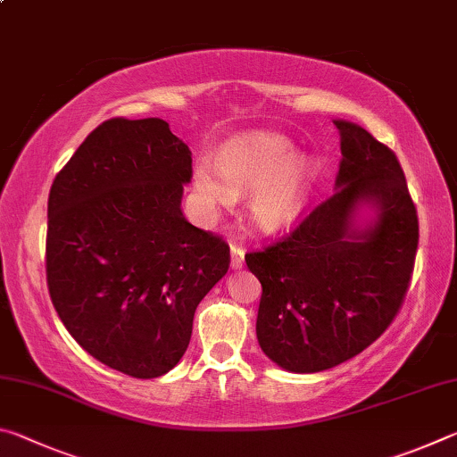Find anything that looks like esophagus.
I'll return each mask as SVG.
<instances>
[{
	"label": "esophagus",
	"instance_id": "obj_1",
	"mask_svg": "<svg viewBox=\"0 0 457 457\" xmlns=\"http://www.w3.org/2000/svg\"><path fill=\"white\" fill-rule=\"evenodd\" d=\"M229 253H231V268H234V270L242 268L244 266V253H245L244 247L237 245V244H231Z\"/></svg>",
	"mask_w": 457,
	"mask_h": 457
}]
</instances>
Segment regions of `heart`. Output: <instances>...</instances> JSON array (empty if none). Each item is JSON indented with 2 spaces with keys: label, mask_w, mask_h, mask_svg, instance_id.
Masks as SVG:
<instances>
[{
  "label": "heart",
  "mask_w": 457,
  "mask_h": 457,
  "mask_svg": "<svg viewBox=\"0 0 457 457\" xmlns=\"http://www.w3.org/2000/svg\"><path fill=\"white\" fill-rule=\"evenodd\" d=\"M220 169L210 161L193 167V189L207 210L231 207L236 197H250V218L262 231L290 228L311 197L316 165L296 157L294 145L280 135L237 137L220 153Z\"/></svg>",
  "instance_id": "heart-1"
}]
</instances>
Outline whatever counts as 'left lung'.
Wrapping results in <instances>:
<instances>
[{"label": "left lung", "instance_id": "obj_1", "mask_svg": "<svg viewBox=\"0 0 457 457\" xmlns=\"http://www.w3.org/2000/svg\"><path fill=\"white\" fill-rule=\"evenodd\" d=\"M340 133L337 191L264 250L245 253L262 284L258 343L292 373H319L353 359L389 328L411 282L420 220L389 146L353 122ZM361 203L378 221L352 228Z\"/></svg>", "mask_w": 457, "mask_h": 457}]
</instances>
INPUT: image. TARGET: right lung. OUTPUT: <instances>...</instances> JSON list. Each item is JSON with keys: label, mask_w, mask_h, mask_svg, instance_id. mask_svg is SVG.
Returning <instances> with one entry per match:
<instances>
[{"label": "right lung", "mask_w": 457, "mask_h": 457, "mask_svg": "<svg viewBox=\"0 0 457 457\" xmlns=\"http://www.w3.org/2000/svg\"><path fill=\"white\" fill-rule=\"evenodd\" d=\"M191 151L163 119L114 117L84 138L48 197L46 282L84 351L137 378L171 370L229 245L183 218Z\"/></svg>", "instance_id": "1"}]
</instances>
